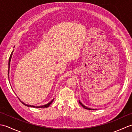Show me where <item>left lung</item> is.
I'll list each match as a JSON object with an SVG mask.
<instances>
[{"label":"left lung","instance_id":"8db88e82","mask_svg":"<svg viewBox=\"0 0 132 132\" xmlns=\"http://www.w3.org/2000/svg\"><path fill=\"white\" fill-rule=\"evenodd\" d=\"M79 104H80L82 105L83 107L85 108V109H88V110H96V109H92V108H88V107H87L86 106H85V105H83V104L82 103V102H80V101L79 100Z\"/></svg>","mask_w":132,"mask_h":132}]
</instances>
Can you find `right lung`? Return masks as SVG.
I'll return each instance as SVG.
<instances>
[{"label": "right lung", "mask_w": 132, "mask_h": 132, "mask_svg": "<svg viewBox=\"0 0 132 132\" xmlns=\"http://www.w3.org/2000/svg\"><path fill=\"white\" fill-rule=\"evenodd\" d=\"M13 52V50L12 52V53H11V54L10 55V58H9V61H8V79H9V73H10V62H11V58H12V53ZM9 80H10V79H9ZM20 100V99H19ZM53 100H54V99H53L51 102H50L49 103H48L47 104H46L45 105H40V106H35V105H28V104H25L24 103H23L22 101L20 100V102L23 104L24 105H26L27 106H31V107H33V108H47L48 107V106H49V105L53 103Z\"/></svg>", "instance_id": "obj_1"}]
</instances>
